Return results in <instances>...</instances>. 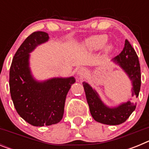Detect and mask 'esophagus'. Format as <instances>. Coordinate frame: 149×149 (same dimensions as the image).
Returning a JSON list of instances; mask_svg holds the SVG:
<instances>
[{"instance_id": "obj_1", "label": "esophagus", "mask_w": 149, "mask_h": 149, "mask_svg": "<svg viewBox=\"0 0 149 149\" xmlns=\"http://www.w3.org/2000/svg\"><path fill=\"white\" fill-rule=\"evenodd\" d=\"M86 69H84V68H80L77 72V75H78L79 77H81V78H83L86 76Z\"/></svg>"}]
</instances>
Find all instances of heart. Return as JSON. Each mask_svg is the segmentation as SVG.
Instances as JSON below:
<instances>
[{"label":"heart","instance_id":"obj_1","mask_svg":"<svg viewBox=\"0 0 149 149\" xmlns=\"http://www.w3.org/2000/svg\"><path fill=\"white\" fill-rule=\"evenodd\" d=\"M107 40V36L104 34H101V35H95L93 36L89 39L86 40V45L88 48L91 50H98L101 48L105 42ZM113 45L111 44H107L105 46L104 50L107 53H109L113 50Z\"/></svg>","mask_w":149,"mask_h":149}]
</instances>
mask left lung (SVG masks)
Returning <instances> with one entry per match:
<instances>
[{"label": "left lung", "instance_id": "obj_1", "mask_svg": "<svg viewBox=\"0 0 149 149\" xmlns=\"http://www.w3.org/2000/svg\"><path fill=\"white\" fill-rule=\"evenodd\" d=\"M112 60L127 74L132 83V97L137 98L141 86L140 65L136 51L128 40H125L123 51ZM83 86L91 115L96 122L110 125H120L125 122L136 109V104L130 101L115 107H109L103 103L97 92L89 84L84 82Z\"/></svg>", "mask_w": 149, "mask_h": 149}]
</instances>
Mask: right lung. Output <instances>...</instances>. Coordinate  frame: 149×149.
I'll use <instances>...</instances> for the list:
<instances>
[{
	"mask_svg": "<svg viewBox=\"0 0 149 149\" xmlns=\"http://www.w3.org/2000/svg\"><path fill=\"white\" fill-rule=\"evenodd\" d=\"M48 39V34L42 31L30 34L16 51L10 70V94L15 110L26 122L38 127L61 121L67 93L75 82L74 77H54L45 81L33 77L30 53Z\"/></svg>",
	"mask_w": 149,
	"mask_h": 149,
	"instance_id": "right-lung-1",
	"label": "right lung"
}]
</instances>
